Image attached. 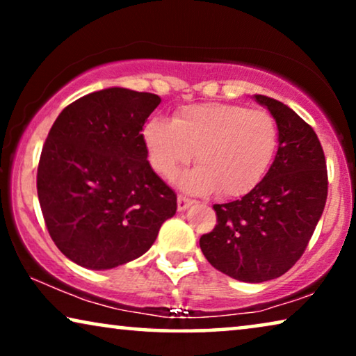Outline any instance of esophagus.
I'll return each mask as SVG.
<instances>
[{
    "label": "esophagus",
    "instance_id": "esophagus-1",
    "mask_svg": "<svg viewBox=\"0 0 356 356\" xmlns=\"http://www.w3.org/2000/svg\"><path fill=\"white\" fill-rule=\"evenodd\" d=\"M193 204H194L193 199H189V197H186V196H178V211H179V212L186 211V209H188L189 206H193Z\"/></svg>",
    "mask_w": 356,
    "mask_h": 356
}]
</instances>
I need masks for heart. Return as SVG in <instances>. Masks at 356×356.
I'll return each mask as SVG.
<instances>
[{
  "label": "heart",
  "mask_w": 356,
  "mask_h": 356,
  "mask_svg": "<svg viewBox=\"0 0 356 356\" xmlns=\"http://www.w3.org/2000/svg\"><path fill=\"white\" fill-rule=\"evenodd\" d=\"M144 143L152 167L170 179L196 154L199 167L179 181L188 191L240 197L251 193L272 167L279 149V126L266 110L199 104L183 106L172 123L150 120L144 128Z\"/></svg>",
  "instance_id": "1"
}]
</instances>
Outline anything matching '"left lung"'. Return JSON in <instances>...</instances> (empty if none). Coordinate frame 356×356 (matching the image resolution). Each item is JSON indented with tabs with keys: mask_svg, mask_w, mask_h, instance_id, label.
Segmentation results:
<instances>
[{
	"mask_svg": "<svg viewBox=\"0 0 356 356\" xmlns=\"http://www.w3.org/2000/svg\"><path fill=\"white\" fill-rule=\"evenodd\" d=\"M252 99L277 121V155L251 193L213 206L217 225L199 245L217 270L261 284L284 275L305 252L327 199V170L318 136L306 121L270 97Z\"/></svg>",
	"mask_w": 356,
	"mask_h": 356,
	"instance_id": "8db88e82",
	"label": "left lung"
}]
</instances>
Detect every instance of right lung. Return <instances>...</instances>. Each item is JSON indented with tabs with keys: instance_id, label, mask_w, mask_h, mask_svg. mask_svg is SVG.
I'll use <instances>...</instances> for the list:
<instances>
[{
	"instance_id": "1",
	"label": "right lung",
	"mask_w": 356,
	"mask_h": 356,
	"mask_svg": "<svg viewBox=\"0 0 356 356\" xmlns=\"http://www.w3.org/2000/svg\"><path fill=\"white\" fill-rule=\"evenodd\" d=\"M159 95L110 87L61 111L43 144L37 193L48 233L77 266L138 259L177 212V194L147 160L143 126Z\"/></svg>"
}]
</instances>
